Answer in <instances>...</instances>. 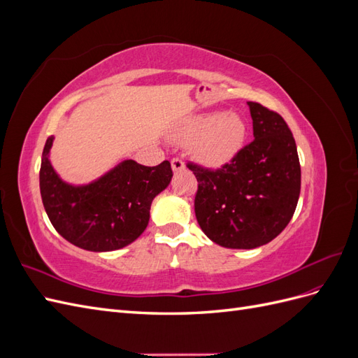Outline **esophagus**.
<instances>
[{
	"label": "esophagus",
	"instance_id": "obj_1",
	"mask_svg": "<svg viewBox=\"0 0 358 358\" xmlns=\"http://www.w3.org/2000/svg\"><path fill=\"white\" fill-rule=\"evenodd\" d=\"M171 169H173V171L178 173V171L185 170V164H183V161L180 158H173L171 159Z\"/></svg>",
	"mask_w": 358,
	"mask_h": 358
}]
</instances>
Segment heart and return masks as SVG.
<instances>
[{"mask_svg":"<svg viewBox=\"0 0 358 358\" xmlns=\"http://www.w3.org/2000/svg\"><path fill=\"white\" fill-rule=\"evenodd\" d=\"M170 137L180 146L194 145V155L203 166L221 169L239 154L246 138V125L234 113L209 112L185 119Z\"/></svg>","mask_w":358,"mask_h":358,"instance_id":"obj_1","label":"heart"}]
</instances>
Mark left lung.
Returning <instances> with one entry per match:
<instances>
[{"label":"left lung","mask_w":358,"mask_h":358,"mask_svg":"<svg viewBox=\"0 0 358 358\" xmlns=\"http://www.w3.org/2000/svg\"><path fill=\"white\" fill-rule=\"evenodd\" d=\"M254 140L218 170L188 162L199 189L194 209L215 243L252 249L273 241L294 215L300 196L297 146L284 117L248 101Z\"/></svg>","instance_id":"1"}]
</instances>
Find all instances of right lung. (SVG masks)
Masks as SVG:
<instances>
[{
    "label": "right lung",
    "mask_w": 358,
    "mask_h": 358,
    "mask_svg": "<svg viewBox=\"0 0 358 358\" xmlns=\"http://www.w3.org/2000/svg\"><path fill=\"white\" fill-rule=\"evenodd\" d=\"M52 143L53 136L43 149L40 192L55 230L74 246L92 252L133 243L148 227L152 200L169 187L170 162L146 167L124 159L91 183L71 185L50 164Z\"/></svg>",
    "instance_id": "obj_1"
}]
</instances>
